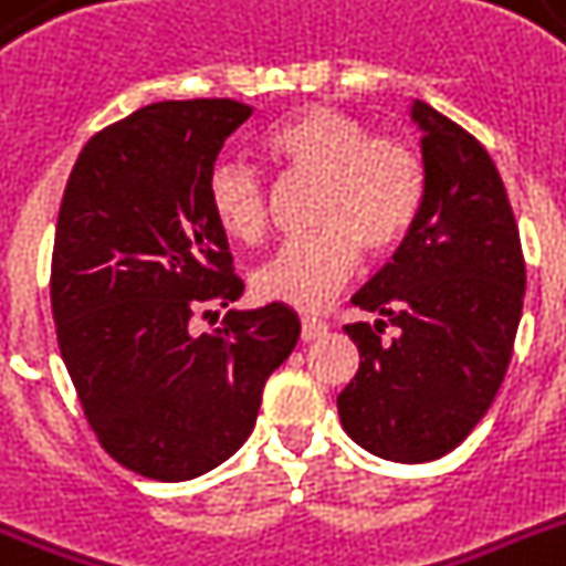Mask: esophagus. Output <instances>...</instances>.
<instances>
[{
  "mask_svg": "<svg viewBox=\"0 0 566 566\" xmlns=\"http://www.w3.org/2000/svg\"><path fill=\"white\" fill-rule=\"evenodd\" d=\"M326 332L328 326L319 317H302V340H305V344L317 340V337H323Z\"/></svg>",
  "mask_w": 566,
  "mask_h": 566,
  "instance_id": "1",
  "label": "esophagus"
}]
</instances>
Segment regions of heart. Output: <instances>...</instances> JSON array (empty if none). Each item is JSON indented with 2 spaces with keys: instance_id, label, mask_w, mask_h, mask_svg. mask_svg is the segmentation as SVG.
Listing matches in <instances>:
<instances>
[{
  "instance_id": "obj_1",
  "label": "heart",
  "mask_w": 566,
  "mask_h": 566,
  "mask_svg": "<svg viewBox=\"0 0 566 566\" xmlns=\"http://www.w3.org/2000/svg\"><path fill=\"white\" fill-rule=\"evenodd\" d=\"M261 153L282 179L314 181L308 222L317 226L275 249L252 273L261 300L319 308L344 287L364 255L402 243L422 202V167L411 146L370 135L361 119L328 105L296 111L261 137ZM208 211L238 243H258L270 229L266 181L247 164L220 161L208 176Z\"/></svg>"
}]
</instances>
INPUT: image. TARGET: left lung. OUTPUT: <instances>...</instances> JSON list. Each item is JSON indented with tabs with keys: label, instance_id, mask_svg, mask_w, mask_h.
<instances>
[{
	"label": "left lung",
	"instance_id": "8db88e82",
	"mask_svg": "<svg viewBox=\"0 0 566 566\" xmlns=\"http://www.w3.org/2000/svg\"><path fill=\"white\" fill-rule=\"evenodd\" d=\"M411 117L422 128L420 211L394 261L353 296L378 319L346 326L361 367L337 396L346 434L399 464L447 455L488 413L526 296L517 220L488 149L426 102Z\"/></svg>",
	"mask_w": 566,
	"mask_h": 566
}]
</instances>
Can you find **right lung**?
<instances>
[{
  "instance_id": "obj_1",
  "label": "right lung",
  "mask_w": 566,
  "mask_h": 566,
  "mask_svg": "<svg viewBox=\"0 0 566 566\" xmlns=\"http://www.w3.org/2000/svg\"><path fill=\"white\" fill-rule=\"evenodd\" d=\"M255 111L234 99L155 102L87 140L52 249V317L84 417L114 461L188 482L243 447L270 373L300 340L282 302L231 308L243 282L208 211V176Z\"/></svg>"
}]
</instances>
